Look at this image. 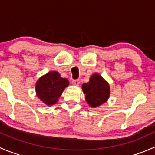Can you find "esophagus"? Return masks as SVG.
I'll use <instances>...</instances> for the list:
<instances>
[{"label": "esophagus", "instance_id": "obj_1", "mask_svg": "<svg viewBox=\"0 0 155 155\" xmlns=\"http://www.w3.org/2000/svg\"><path fill=\"white\" fill-rule=\"evenodd\" d=\"M72 83L74 85H76V86H79V84H80V82H79V79H74V80L72 81Z\"/></svg>", "mask_w": 155, "mask_h": 155}]
</instances>
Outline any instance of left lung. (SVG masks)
<instances>
[{
	"label": "left lung",
	"mask_w": 155,
	"mask_h": 155,
	"mask_svg": "<svg viewBox=\"0 0 155 155\" xmlns=\"http://www.w3.org/2000/svg\"><path fill=\"white\" fill-rule=\"evenodd\" d=\"M87 104L91 107H97L107 101L109 96V84L97 73L90 78L87 83L82 85Z\"/></svg>",
	"instance_id": "obj_1"
}]
</instances>
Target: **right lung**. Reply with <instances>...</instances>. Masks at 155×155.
<instances>
[{
	"mask_svg": "<svg viewBox=\"0 0 155 155\" xmlns=\"http://www.w3.org/2000/svg\"><path fill=\"white\" fill-rule=\"evenodd\" d=\"M68 85V79L61 77L58 72H49L37 81L36 91L37 97L43 103L51 106L58 102V99Z\"/></svg>",
	"mask_w": 155,
	"mask_h": 155,
	"instance_id": "add662e5",
	"label": "right lung"
}]
</instances>
